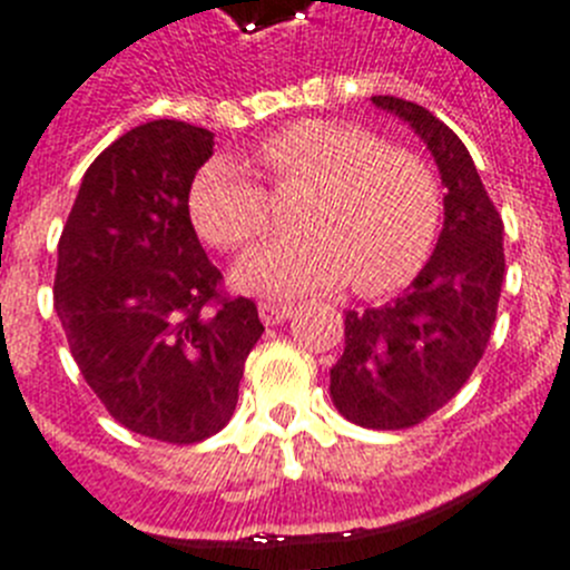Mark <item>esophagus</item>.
I'll use <instances>...</instances> for the list:
<instances>
[{
    "mask_svg": "<svg viewBox=\"0 0 570 570\" xmlns=\"http://www.w3.org/2000/svg\"><path fill=\"white\" fill-rule=\"evenodd\" d=\"M294 314V305L291 302H259V316L265 325H279L288 316Z\"/></svg>",
    "mask_w": 570,
    "mask_h": 570,
    "instance_id": "34e87169",
    "label": "esophagus"
}]
</instances>
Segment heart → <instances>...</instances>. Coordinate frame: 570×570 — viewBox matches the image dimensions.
Returning <instances> with one entry per match:
<instances>
[{
  "label": "heart",
  "mask_w": 570,
  "mask_h": 570,
  "mask_svg": "<svg viewBox=\"0 0 570 570\" xmlns=\"http://www.w3.org/2000/svg\"><path fill=\"white\" fill-rule=\"evenodd\" d=\"M256 159L276 185H302L299 236L268 242L236 265V285L259 296L340 288L385 294L422 268L442 196L422 156L328 119H302L265 136ZM196 230L234 250L268 228V196L248 170L214 156L190 185Z\"/></svg>",
  "instance_id": "b5f03b06"
}]
</instances>
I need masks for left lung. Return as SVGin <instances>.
Here are the masks:
<instances>
[{
  "label": "left lung",
  "instance_id": "1",
  "mask_svg": "<svg viewBox=\"0 0 570 570\" xmlns=\"http://www.w3.org/2000/svg\"><path fill=\"white\" fill-rule=\"evenodd\" d=\"M434 156L445 223L416 279L380 308L347 311L345 351L331 367V400L354 425L411 428L456 396L491 340L505 254L502 219L460 136L431 110L371 97Z\"/></svg>",
  "mask_w": 570,
  "mask_h": 570
}]
</instances>
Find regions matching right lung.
Wrapping results in <instances>:
<instances>
[{
    "instance_id": "right-lung-1",
    "label": "right lung",
    "mask_w": 570,
    "mask_h": 570,
    "mask_svg": "<svg viewBox=\"0 0 570 570\" xmlns=\"http://www.w3.org/2000/svg\"><path fill=\"white\" fill-rule=\"evenodd\" d=\"M214 134L156 119L90 163L59 239L53 308L108 414L134 434L190 445L234 416L256 305L219 294L190 225Z\"/></svg>"
}]
</instances>
